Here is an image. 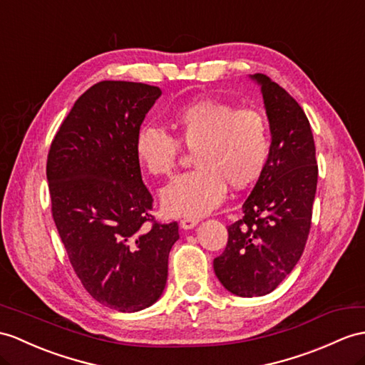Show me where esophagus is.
I'll return each instance as SVG.
<instances>
[{"label":"esophagus","mask_w":365,"mask_h":365,"mask_svg":"<svg viewBox=\"0 0 365 365\" xmlns=\"http://www.w3.org/2000/svg\"><path fill=\"white\" fill-rule=\"evenodd\" d=\"M198 223H200L198 218L185 217V218H182V220L180 221V226H181V229H184V230H189V229H193Z\"/></svg>","instance_id":"1"}]
</instances>
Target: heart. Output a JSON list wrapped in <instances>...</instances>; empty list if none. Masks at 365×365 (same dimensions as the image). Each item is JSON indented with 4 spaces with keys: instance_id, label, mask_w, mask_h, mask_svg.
Wrapping results in <instances>:
<instances>
[{
    "instance_id": "heart-1",
    "label": "heart",
    "mask_w": 365,
    "mask_h": 365,
    "mask_svg": "<svg viewBox=\"0 0 365 365\" xmlns=\"http://www.w3.org/2000/svg\"><path fill=\"white\" fill-rule=\"evenodd\" d=\"M168 120L181 144L193 148L192 161L197 165L161 192L163 207L170 215H206L223 201L227 184L246 189L264 172L271 140L260 111L200 99L172 111ZM135 153L150 175L168 176L176 167L180 143L164 128L145 123L136 133Z\"/></svg>"
}]
</instances>
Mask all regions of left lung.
Segmentation results:
<instances>
[{
    "label": "left lung",
    "mask_w": 365,
    "mask_h": 365,
    "mask_svg": "<svg viewBox=\"0 0 365 365\" xmlns=\"http://www.w3.org/2000/svg\"><path fill=\"white\" fill-rule=\"evenodd\" d=\"M260 86L271 131L264 172L243 202V218L227 227L225 252L213 271L229 292L266 296L294 269L311 227L317 185L316 147L300 105L264 74Z\"/></svg>",
    "instance_id": "1"
}]
</instances>
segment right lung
<instances>
[{"instance_id":"1","label":"right lung","mask_w":365,"mask_h":365,"mask_svg":"<svg viewBox=\"0 0 365 365\" xmlns=\"http://www.w3.org/2000/svg\"><path fill=\"white\" fill-rule=\"evenodd\" d=\"M158 86L105 80L76 101L52 140L46 176L69 262L85 289L122 313L152 307L167 283L178 223L148 227L153 198L142 182L136 133Z\"/></svg>"}]
</instances>
